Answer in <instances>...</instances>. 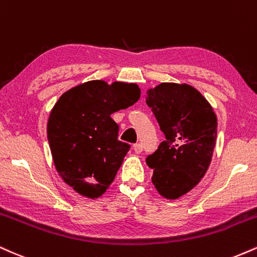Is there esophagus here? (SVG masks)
<instances>
[{"label": "esophagus", "instance_id": "1", "mask_svg": "<svg viewBox=\"0 0 257 257\" xmlns=\"http://www.w3.org/2000/svg\"><path fill=\"white\" fill-rule=\"evenodd\" d=\"M134 150H135V153L136 154H141L142 153V150H143V146H142V144H135L134 146Z\"/></svg>", "mask_w": 257, "mask_h": 257}]
</instances>
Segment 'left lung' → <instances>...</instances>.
Returning a JSON list of instances; mask_svg holds the SVG:
<instances>
[{
    "label": "left lung",
    "instance_id": "obj_1",
    "mask_svg": "<svg viewBox=\"0 0 257 257\" xmlns=\"http://www.w3.org/2000/svg\"><path fill=\"white\" fill-rule=\"evenodd\" d=\"M147 104L166 140L147 158L159 194L176 200L194 189L209 167L218 120L212 105L194 86L161 83L147 91Z\"/></svg>",
    "mask_w": 257,
    "mask_h": 257
}]
</instances>
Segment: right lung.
I'll return each mask as SVG.
<instances>
[{
    "label": "right lung",
    "mask_w": 257,
    "mask_h": 257,
    "mask_svg": "<svg viewBox=\"0 0 257 257\" xmlns=\"http://www.w3.org/2000/svg\"><path fill=\"white\" fill-rule=\"evenodd\" d=\"M141 97L137 84L91 80L62 93L50 111L48 142L60 177L74 191L97 198L113 183L130 144L117 140L111 114Z\"/></svg>",
    "instance_id": "1"
}]
</instances>
